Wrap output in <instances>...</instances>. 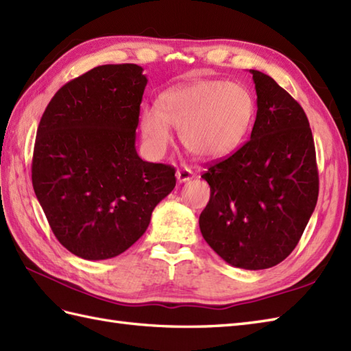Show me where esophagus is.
<instances>
[{
	"instance_id": "esophagus-1",
	"label": "esophagus",
	"mask_w": 351,
	"mask_h": 351,
	"mask_svg": "<svg viewBox=\"0 0 351 351\" xmlns=\"http://www.w3.org/2000/svg\"><path fill=\"white\" fill-rule=\"evenodd\" d=\"M176 176H177V180H178V183L189 182L191 178H193V177H195L193 171H192V169H189V168H180V169H177Z\"/></svg>"
}]
</instances>
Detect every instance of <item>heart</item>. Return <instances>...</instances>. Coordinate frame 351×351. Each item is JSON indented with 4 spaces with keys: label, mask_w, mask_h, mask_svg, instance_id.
Returning <instances> with one entry per match:
<instances>
[{
    "label": "heart",
    "mask_w": 351,
    "mask_h": 351,
    "mask_svg": "<svg viewBox=\"0 0 351 351\" xmlns=\"http://www.w3.org/2000/svg\"><path fill=\"white\" fill-rule=\"evenodd\" d=\"M158 104L159 110L147 107L141 113V131L149 146L165 150L171 143L169 126H174L184 149L202 160L234 152L254 119L252 93L226 80H198L168 89Z\"/></svg>",
    "instance_id": "1"
}]
</instances>
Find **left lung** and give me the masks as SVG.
<instances>
[{"label":"left lung","instance_id":"8db88e82","mask_svg":"<svg viewBox=\"0 0 351 351\" xmlns=\"http://www.w3.org/2000/svg\"><path fill=\"white\" fill-rule=\"evenodd\" d=\"M253 74L258 113L250 140L201 176L210 201L204 240L237 268L267 269L293 252L317 204L319 173L305 111L274 79Z\"/></svg>","mask_w":351,"mask_h":351}]
</instances>
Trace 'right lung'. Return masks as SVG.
Segmentation results:
<instances>
[{
	"label": "right lung",
	"mask_w": 351,
	"mask_h": 351,
	"mask_svg": "<svg viewBox=\"0 0 351 351\" xmlns=\"http://www.w3.org/2000/svg\"><path fill=\"white\" fill-rule=\"evenodd\" d=\"M146 84L140 65H101L64 84L43 113L34 192L58 241L82 259L130 249L176 186L174 167L135 150Z\"/></svg>",
	"instance_id": "right-lung-1"
}]
</instances>
